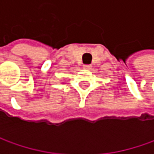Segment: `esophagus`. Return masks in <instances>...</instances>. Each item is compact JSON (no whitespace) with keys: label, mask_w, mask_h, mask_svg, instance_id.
Here are the masks:
<instances>
[{"label":"esophagus","mask_w":154,"mask_h":154,"mask_svg":"<svg viewBox=\"0 0 154 154\" xmlns=\"http://www.w3.org/2000/svg\"><path fill=\"white\" fill-rule=\"evenodd\" d=\"M83 68H85V69H90V68H92V65H90V64H86V65L83 66Z\"/></svg>","instance_id":"esophagus-1"}]
</instances>
